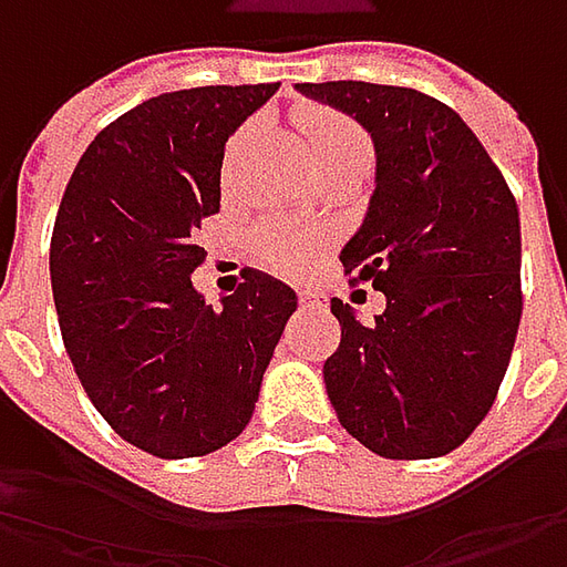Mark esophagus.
Masks as SVG:
<instances>
[{
	"label": "esophagus",
	"instance_id": "34e87169",
	"mask_svg": "<svg viewBox=\"0 0 567 567\" xmlns=\"http://www.w3.org/2000/svg\"><path fill=\"white\" fill-rule=\"evenodd\" d=\"M299 306H302V309H318V306H321V299L306 290V293H299Z\"/></svg>",
	"mask_w": 567,
	"mask_h": 567
}]
</instances>
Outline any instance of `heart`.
Wrapping results in <instances>:
<instances>
[{"label": "heart", "mask_w": 567, "mask_h": 567, "mask_svg": "<svg viewBox=\"0 0 567 567\" xmlns=\"http://www.w3.org/2000/svg\"><path fill=\"white\" fill-rule=\"evenodd\" d=\"M299 128L309 138L316 166L338 164V161H362V164L372 161V144L365 138V132L343 113H334V110H299ZM249 135L251 125L233 138L227 154L229 166L243 154ZM324 243L328 239L321 233H296V229L271 224V227H261L255 233V255H258L261 265H268L274 271L302 274L312 265L318 251L324 249Z\"/></svg>", "instance_id": "b5f03b06"}]
</instances>
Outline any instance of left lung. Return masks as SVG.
<instances>
[{"label":"left lung","mask_w":567,"mask_h":567,"mask_svg":"<svg viewBox=\"0 0 567 567\" xmlns=\"http://www.w3.org/2000/svg\"><path fill=\"white\" fill-rule=\"evenodd\" d=\"M372 132L375 192L340 261L388 306L331 299L324 388L340 425L391 461L442 457L486 420L520 324V217L502 169L447 103L369 81L299 84Z\"/></svg>","instance_id":"left-lung-1"}]
</instances>
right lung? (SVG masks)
Listing matches in <instances>:
<instances>
[{
    "label": "right lung",
    "mask_w": 567,
    "mask_h": 567,
    "mask_svg": "<svg viewBox=\"0 0 567 567\" xmlns=\"http://www.w3.org/2000/svg\"><path fill=\"white\" fill-rule=\"evenodd\" d=\"M280 84H210L110 122L65 186L50 280L65 353L113 432L154 457H202L251 420L296 293L246 271L224 309L192 274L220 210L224 144Z\"/></svg>",
    "instance_id": "obj_1"
}]
</instances>
